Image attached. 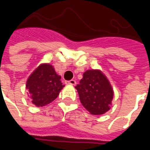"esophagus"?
<instances>
[{
    "label": "esophagus",
    "mask_w": 150,
    "mask_h": 150,
    "mask_svg": "<svg viewBox=\"0 0 150 150\" xmlns=\"http://www.w3.org/2000/svg\"><path fill=\"white\" fill-rule=\"evenodd\" d=\"M67 83L68 84H70V85H75L76 84V81H75V80H70V81H68Z\"/></svg>",
    "instance_id": "34e87169"
}]
</instances>
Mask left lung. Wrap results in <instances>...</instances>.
<instances>
[{"label":"left lung","mask_w":150,"mask_h":150,"mask_svg":"<svg viewBox=\"0 0 150 150\" xmlns=\"http://www.w3.org/2000/svg\"><path fill=\"white\" fill-rule=\"evenodd\" d=\"M82 106L92 115H103L110 108L114 92L100 70H87L75 87Z\"/></svg>","instance_id":"obj_1"}]
</instances>
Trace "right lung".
I'll use <instances>...</instances> for the list:
<instances>
[{
	"instance_id": "obj_1",
	"label": "right lung",
	"mask_w": 150,
	"mask_h": 150,
	"mask_svg": "<svg viewBox=\"0 0 150 150\" xmlns=\"http://www.w3.org/2000/svg\"><path fill=\"white\" fill-rule=\"evenodd\" d=\"M64 85L52 65L42 64L28 77L26 84L31 101L37 107H43L56 99Z\"/></svg>"
}]
</instances>
